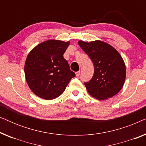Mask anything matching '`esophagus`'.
Segmentation results:
<instances>
[{
  "mask_svg": "<svg viewBox=\"0 0 146 146\" xmlns=\"http://www.w3.org/2000/svg\"><path fill=\"white\" fill-rule=\"evenodd\" d=\"M80 74V71H78V72H76V76L77 77H78Z\"/></svg>",
  "mask_w": 146,
  "mask_h": 146,
  "instance_id": "1",
  "label": "esophagus"
}]
</instances>
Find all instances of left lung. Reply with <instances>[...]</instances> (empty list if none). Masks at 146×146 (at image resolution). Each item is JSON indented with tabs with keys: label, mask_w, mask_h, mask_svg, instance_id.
I'll return each instance as SVG.
<instances>
[{
	"label": "left lung",
	"mask_w": 146,
	"mask_h": 146,
	"mask_svg": "<svg viewBox=\"0 0 146 146\" xmlns=\"http://www.w3.org/2000/svg\"><path fill=\"white\" fill-rule=\"evenodd\" d=\"M78 44L94 66L92 78L84 83L88 93L99 100L116 95L122 88L126 74L124 61L119 53L101 40H80Z\"/></svg>",
	"instance_id": "obj_1"
}]
</instances>
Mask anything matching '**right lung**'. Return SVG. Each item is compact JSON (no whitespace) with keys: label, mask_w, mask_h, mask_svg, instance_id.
<instances>
[{"label":"right lung","mask_w":146,"mask_h":146,"mask_svg":"<svg viewBox=\"0 0 146 146\" xmlns=\"http://www.w3.org/2000/svg\"><path fill=\"white\" fill-rule=\"evenodd\" d=\"M69 44V41L48 40L28 54L25 64L26 80L37 96L46 100L56 98L75 76L63 57Z\"/></svg>","instance_id":"right-lung-1"}]
</instances>
